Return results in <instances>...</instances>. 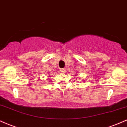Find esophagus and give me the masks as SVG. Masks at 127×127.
Wrapping results in <instances>:
<instances>
[{"instance_id": "obj_1", "label": "esophagus", "mask_w": 127, "mask_h": 127, "mask_svg": "<svg viewBox=\"0 0 127 127\" xmlns=\"http://www.w3.org/2000/svg\"><path fill=\"white\" fill-rule=\"evenodd\" d=\"M61 72H62V73H64L65 72V69H61Z\"/></svg>"}]
</instances>
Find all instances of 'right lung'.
<instances>
[{
	"instance_id": "obj_1",
	"label": "right lung",
	"mask_w": 127,
	"mask_h": 127,
	"mask_svg": "<svg viewBox=\"0 0 127 127\" xmlns=\"http://www.w3.org/2000/svg\"><path fill=\"white\" fill-rule=\"evenodd\" d=\"M48 76H49V77H50V75H48Z\"/></svg>"
}]
</instances>
